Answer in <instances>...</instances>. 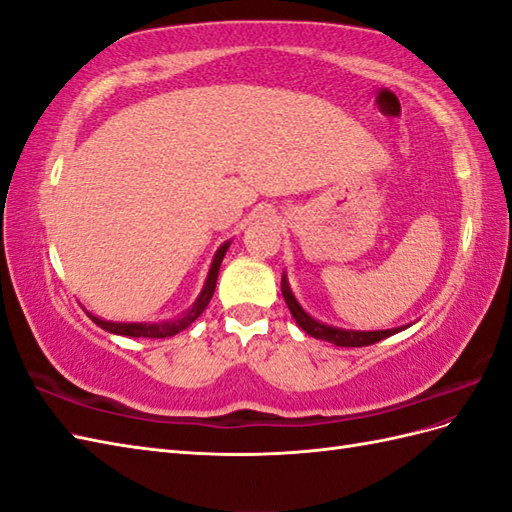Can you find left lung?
Here are the masks:
<instances>
[{
	"mask_svg": "<svg viewBox=\"0 0 512 512\" xmlns=\"http://www.w3.org/2000/svg\"><path fill=\"white\" fill-rule=\"evenodd\" d=\"M281 295H284L288 308L292 312V317H295V321L299 323L301 330H306L310 336H314V339L328 341V343H334L339 347H365V345L383 341V339H387V336L396 334L400 330H405V328H396V330H378V332H354V330H339V328H332V325L314 321L310 314L299 306L295 295H292L286 275L281 277Z\"/></svg>",
	"mask_w": 512,
	"mask_h": 512,
	"instance_id": "left-lung-1",
	"label": "left lung"
}]
</instances>
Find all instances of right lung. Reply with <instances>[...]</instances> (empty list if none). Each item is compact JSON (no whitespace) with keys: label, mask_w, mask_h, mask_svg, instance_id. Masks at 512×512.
<instances>
[{"label":"right lung","mask_w":512,"mask_h":512,"mask_svg":"<svg viewBox=\"0 0 512 512\" xmlns=\"http://www.w3.org/2000/svg\"><path fill=\"white\" fill-rule=\"evenodd\" d=\"M228 244H231V242H226L224 246H220V250L215 253L202 295L198 297V301L193 303V308L187 314H184V317H180L176 321H165V323H112V321H103L99 317H94V314H90V319L96 325H99V328H103L107 332L123 334V336H136V339H140V336H143V339H167V336H173V334H178L182 330H187L189 325L204 312V308L209 306V301H211L213 292H215V284H217V273H220V266H222V259L226 255Z\"/></svg>","instance_id":"1"}]
</instances>
